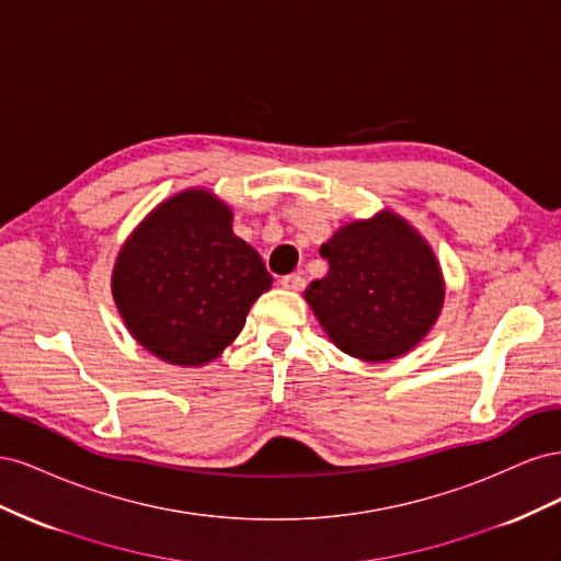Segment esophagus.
Here are the masks:
<instances>
[{"instance_id":"obj_1","label":"esophagus","mask_w":561,"mask_h":561,"mask_svg":"<svg viewBox=\"0 0 561 561\" xmlns=\"http://www.w3.org/2000/svg\"><path fill=\"white\" fill-rule=\"evenodd\" d=\"M280 285L285 287V290H293V293H299L304 285H307V280H304L301 274H287L280 278Z\"/></svg>"}]
</instances>
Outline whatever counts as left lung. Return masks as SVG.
I'll list each match as a JSON object with an SVG mask.
<instances>
[{
  "label": "left lung",
  "instance_id": "1",
  "mask_svg": "<svg viewBox=\"0 0 561 561\" xmlns=\"http://www.w3.org/2000/svg\"><path fill=\"white\" fill-rule=\"evenodd\" d=\"M320 254L330 271L304 299L336 348L367 363L393 360L435 325L443 271L431 245L396 213L342 227Z\"/></svg>",
  "mask_w": 561,
  "mask_h": 561
}]
</instances>
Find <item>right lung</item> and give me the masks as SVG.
I'll list each match as a JSON object with an SVG mask.
<instances>
[{"instance_id": "add662e5", "label": "right lung", "mask_w": 561, "mask_h": 561, "mask_svg": "<svg viewBox=\"0 0 561 561\" xmlns=\"http://www.w3.org/2000/svg\"><path fill=\"white\" fill-rule=\"evenodd\" d=\"M271 283L257 250L233 233L231 208L186 190L130 233L112 295L135 342L171 365L201 367L239 336Z\"/></svg>"}]
</instances>
